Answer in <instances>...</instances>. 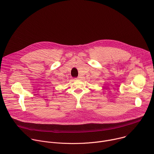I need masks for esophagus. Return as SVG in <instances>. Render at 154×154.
I'll return each instance as SVG.
<instances>
[{"mask_svg":"<svg viewBox=\"0 0 154 154\" xmlns=\"http://www.w3.org/2000/svg\"><path fill=\"white\" fill-rule=\"evenodd\" d=\"M81 78H82V77L80 75V76H79L77 79H81Z\"/></svg>","mask_w":154,"mask_h":154,"instance_id":"34e87169","label":"esophagus"}]
</instances>
